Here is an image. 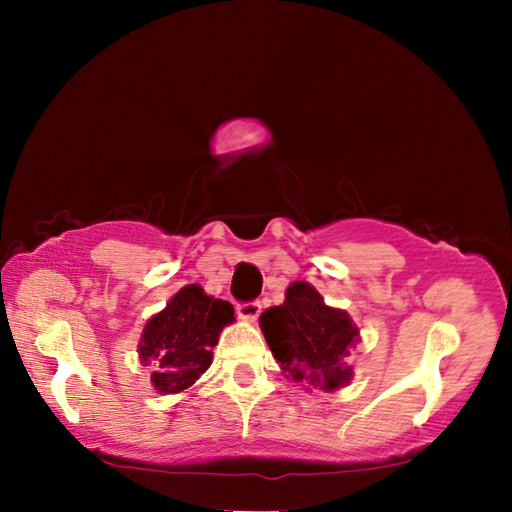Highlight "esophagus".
<instances>
[{"instance_id":"34e87169","label":"esophagus","mask_w":512,"mask_h":512,"mask_svg":"<svg viewBox=\"0 0 512 512\" xmlns=\"http://www.w3.org/2000/svg\"><path fill=\"white\" fill-rule=\"evenodd\" d=\"M237 314H239V318H244V320H248V323H253V320H257V316L262 314V302H257V300L239 302Z\"/></svg>"}]
</instances>
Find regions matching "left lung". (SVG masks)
I'll return each instance as SVG.
<instances>
[{
  "label": "left lung",
  "mask_w": 512,
  "mask_h": 512,
  "mask_svg": "<svg viewBox=\"0 0 512 512\" xmlns=\"http://www.w3.org/2000/svg\"><path fill=\"white\" fill-rule=\"evenodd\" d=\"M259 327L282 372L307 391L332 393L348 386L352 368L345 357L359 339L348 311L327 307L309 282H293L280 307L266 309Z\"/></svg>",
  "instance_id": "left-lung-1"
}]
</instances>
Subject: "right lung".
Wrapping results in <instances>:
<instances>
[{
  "label": "right lung",
  "instance_id": "add662e5",
  "mask_svg": "<svg viewBox=\"0 0 512 512\" xmlns=\"http://www.w3.org/2000/svg\"><path fill=\"white\" fill-rule=\"evenodd\" d=\"M235 323L230 302L207 296L198 284H187L160 314L144 325L140 359L153 363L151 381L160 393H183L210 368L212 348L221 329Z\"/></svg>",
  "mask_w": 512,
  "mask_h": 512
}]
</instances>
